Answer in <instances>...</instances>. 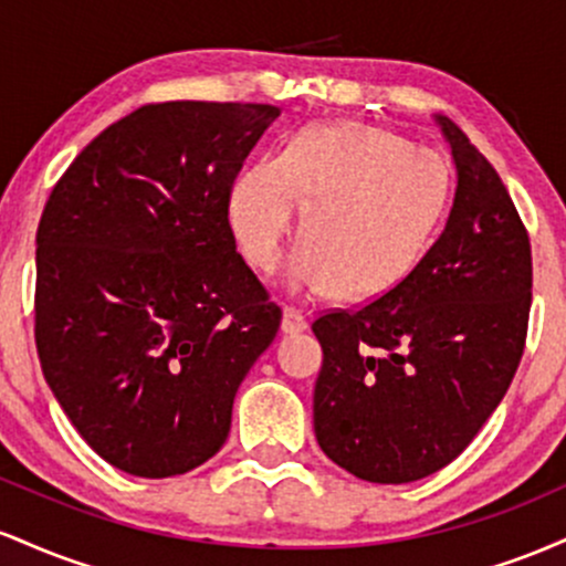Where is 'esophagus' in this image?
Returning <instances> with one entry per match:
<instances>
[{"label": "esophagus", "mask_w": 566, "mask_h": 566, "mask_svg": "<svg viewBox=\"0 0 566 566\" xmlns=\"http://www.w3.org/2000/svg\"><path fill=\"white\" fill-rule=\"evenodd\" d=\"M305 327H308V322H305V316L301 314V311L284 308V314H282V333L284 335H297V333H303Z\"/></svg>", "instance_id": "esophagus-1"}]
</instances>
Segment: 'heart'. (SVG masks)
<instances>
[{
  "instance_id": "b5f03b06",
  "label": "heart",
  "mask_w": 566,
  "mask_h": 566,
  "mask_svg": "<svg viewBox=\"0 0 566 566\" xmlns=\"http://www.w3.org/2000/svg\"><path fill=\"white\" fill-rule=\"evenodd\" d=\"M452 197L450 161L359 122L316 125L279 159L233 180L229 216L247 261L274 271L303 207L287 263L297 297H380L418 269Z\"/></svg>"
}]
</instances>
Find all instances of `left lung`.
<instances>
[{"instance_id": "left-lung-1", "label": "left lung", "mask_w": 566, "mask_h": 566, "mask_svg": "<svg viewBox=\"0 0 566 566\" xmlns=\"http://www.w3.org/2000/svg\"><path fill=\"white\" fill-rule=\"evenodd\" d=\"M458 188L444 231L399 287L314 322L322 452L354 476L407 484L452 463L509 391L532 303L530 237L495 167L437 116Z\"/></svg>"}]
</instances>
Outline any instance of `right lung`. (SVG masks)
I'll list each match as a JSON object with an SVG mask.
<instances>
[{
    "mask_svg": "<svg viewBox=\"0 0 566 566\" xmlns=\"http://www.w3.org/2000/svg\"><path fill=\"white\" fill-rule=\"evenodd\" d=\"M282 114L170 101L103 129L36 231L44 380L114 469L167 479L210 460L282 311L237 252L231 186Z\"/></svg>",
    "mask_w": 566,
    "mask_h": 566,
    "instance_id": "right-lung-1",
    "label": "right lung"
}]
</instances>
